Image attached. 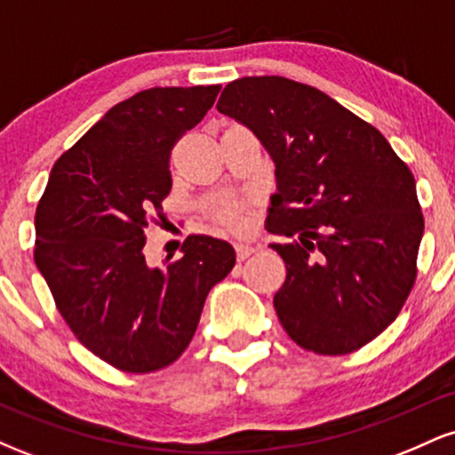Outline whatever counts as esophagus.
<instances>
[{
  "mask_svg": "<svg viewBox=\"0 0 455 455\" xmlns=\"http://www.w3.org/2000/svg\"><path fill=\"white\" fill-rule=\"evenodd\" d=\"M235 252H237V260H245L250 257V254H254L257 252V248H254V245H250V243H235Z\"/></svg>",
  "mask_w": 455,
  "mask_h": 455,
  "instance_id": "34e87169",
  "label": "esophagus"
}]
</instances>
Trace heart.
<instances>
[{
    "instance_id": "b5f03b06",
    "label": "heart",
    "mask_w": 455,
    "mask_h": 455,
    "mask_svg": "<svg viewBox=\"0 0 455 455\" xmlns=\"http://www.w3.org/2000/svg\"><path fill=\"white\" fill-rule=\"evenodd\" d=\"M220 220L227 222L228 227H239V224L243 222V213L237 205H227L220 212Z\"/></svg>"
}]
</instances>
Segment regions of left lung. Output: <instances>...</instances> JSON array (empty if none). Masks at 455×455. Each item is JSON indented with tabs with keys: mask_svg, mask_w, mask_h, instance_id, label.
Returning <instances> with one entry per match:
<instances>
[{
	"mask_svg": "<svg viewBox=\"0 0 455 455\" xmlns=\"http://www.w3.org/2000/svg\"><path fill=\"white\" fill-rule=\"evenodd\" d=\"M216 108L260 140L275 166L267 231L286 263L274 297L299 347L344 355L395 321L415 282L424 216L415 177L377 128L316 87L243 76Z\"/></svg>",
	"mask_w": 455,
	"mask_h": 455,
	"instance_id": "obj_1",
	"label": "left lung"
}]
</instances>
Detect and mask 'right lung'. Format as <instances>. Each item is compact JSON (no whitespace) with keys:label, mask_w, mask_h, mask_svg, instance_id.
I'll use <instances>...</instances> for the list:
<instances>
[{"label":"right lung","mask_w":455,"mask_h":455,"mask_svg":"<svg viewBox=\"0 0 455 455\" xmlns=\"http://www.w3.org/2000/svg\"><path fill=\"white\" fill-rule=\"evenodd\" d=\"M220 85L151 87L115 104L51 169L36 210L34 259L83 347L124 372L173 363L195 336L205 297L235 265L228 242L190 235L154 267L145 228L169 195L175 140Z\"/></svg>","instance_id":"right-lung-1"}]
</instances>
